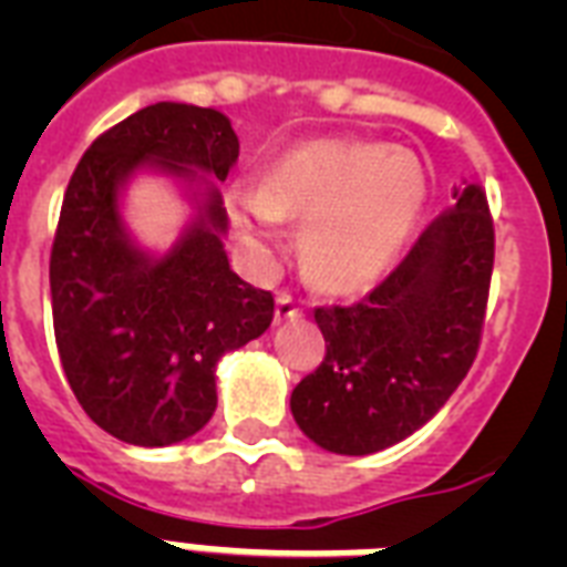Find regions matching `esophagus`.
Instances as JSON below:
<instances>
[{
	"label": "esophagus",
	"instance_id": "obj_1",
	"mask_svg": "<svg viewBox=\"0 0 567 567\" xmlns=\"http://www.w3.org/2000/svg\"><path fill=\"white\" fill-rule=\"evenodd\" d=\"M302 315V300L291 291H282L276 297V320H291Z\"/></svg>",
	"mask_w": 567,
	"mask_h": 567
}]
</instances>
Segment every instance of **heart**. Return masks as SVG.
Returning a JSON list of instances; mask_svg holds the SVG:
<instances>
[{
    "instance_id": "obj_1",
    "label": "heart",
    "mask_w": 567,
    "mask_h": 567,
    "mask_svg": "<svg viewBox=\"0 0 567 567\" xmlns=\"http://www.w3.org/2000/svg\"><path fill=\"white\" fill-rule=\"evenodd\" d=\"M426 199L414 155L364 141H311L279 155L265 179H235L226 212L249 247L270 249L282 223H306L302 261L332 291L362 288L394 265Z\"/></svg>"
}]
</instances>
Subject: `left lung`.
Wrapping results in <instances>:
<instances>
[{"mask_svg":"<svg viewBox=\"0 0 567 567\" xmlns=\"http://www.w3.org/2000/svg\"><path fill=\"white\" fill-rule=\"evenodd\" d=\"M421 231L350 306H318L327 355L291 394L293 421L329 453L368 456L421 430L467 377L483 341L494 220L480 185Z\"/></svg>","mask_w":567,"mask_h":567,"instance_id":"1","label":"left lung"}]
</instances>
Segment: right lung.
Returning a JSON list of instances; mask_svg holds the SVG:
<instances>
[{
  "mask_svg": "<svg viewBox=\"0 0 567 567\" xmlns=\"http://www.w3.org/2000/svg\"><path fill=\"white\" fill-rule=\"evenodd\" d=\"M235 162L238 135L220 111L155 102L102 132L70 176L49 256L58 355L87 417L126 444L167 447L212 421L214 368L270 327L274 293L229 267L214 185L162 258L128 240L120 185L146 164L226 182Z\"/></svg>",
  "mask_w": 567,
  "mask_h": 567,
  "instance_id": "right-lung-1",
  "label": "right lung"
}]
</instances>
